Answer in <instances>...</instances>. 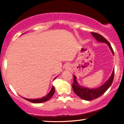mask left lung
<instances>
[{
	"label": "left lung",
	"instance_id": "1",
	"mask_svg": "<svg viewBox=\"0 0 124 124\" xmlns=\"http://www.w3.org/2000/svg\"><path fill=\"white\" fill-rule=\"evenodd\" d=\"M91 34L93 35V36L96 38L97 41L107 44V45H108L109 48H110L112 54L114 55V51L111 47V45L106 38L102 35L96 33V32H91ZM114 70L112 72L111 76L109 78L108 80L103 85H102L101 86L97 88V89H88V88L83 87L79 86L76 81V77L75 75H73L74 82L73 85H72V88H73V90L75 94L82 99L87 101L92 100L96 99L97 98L100 97L112 85V83L114 80Z\"/></svg>",
	"mask_w": 124,
	"mask_h": 124
}]
</instances>
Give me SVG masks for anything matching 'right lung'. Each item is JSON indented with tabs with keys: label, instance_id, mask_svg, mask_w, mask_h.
<instances>
[{
	"label": "right lung",
	"instance_id": "obj_1",
	"mask_svg": "<svg viewBox=\"0 0 124 124\" xmlns=\"http://www.w3.org/2000/svg\"><path fill=\"white\" fill-rule=\"evenodd\" d=\"M55 93V87H54V86H52V89H51V90L50 91L49 93L45 97H44L41 98V99H25L26 100L28 101L31 102V103H43V102L46 101L48 100H49L53 96L54 94Z\"/></svg>",
	"mask_w": 124,
	"mask_h": 124
}]
</instances>
